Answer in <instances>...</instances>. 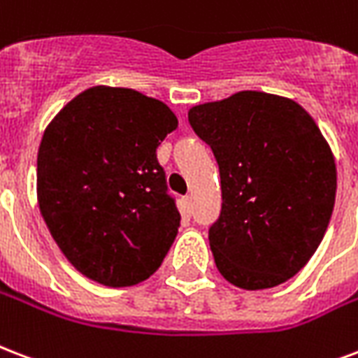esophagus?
<instances>
[{"mask_svg":"<svg viewBox=\"0 0 358 358\" xmlns=\"http://www.w3.org/2000/svg\"><path fill=\"white\" fill-rule=\"evenodd\" d=\"M182 208H184V214H191V210H193V199H191V195H185L182 199Z\"/></svg>","mask_w":358,"mask_h":358,"instance_id":"1","label":"esophagus"}]
</instances>
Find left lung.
Returning <instances> with one entry per match:
<instances>
[{
  "label": "left lung",
  "instance_id": "obj_1",
  "mask_svg": "<svg viewBox=\"0 0 358 358\" xmlns=\"http://www.w3.org/2000/svg\"><path fill=\"white\" fill-rule=\"evenodd\" d=\"M220 167L222 212L208 229L222 276L276 287L310 261L331 222L336 165L310 114L291 99L238 92L189 108Z\"/></svg>",
  "mask_w": 358,
  "mask_h": 358
}]
</instances>
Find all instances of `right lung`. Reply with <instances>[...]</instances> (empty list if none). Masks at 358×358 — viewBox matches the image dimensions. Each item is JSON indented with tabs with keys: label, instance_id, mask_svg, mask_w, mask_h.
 Wrapping results in <instances>:
<instances>
[{
	"label": "right lung",
	"instance_id": "obj_1",
	"mask_svg": "<svg viewBox=\"0 0 358 358\" xmlns=\"http://www.w3.org/2000/svg\"><path fill=\"white\" fill-rule=\"evenodd\" d=\"M178 127L165 103L94 86L46 127L37 199L52 238L84 276L108 287L144 282L180 227L155 150Z\"/></svg>",
	"mask_w": 358,
	"mask_h": 358
}]
</instances>
